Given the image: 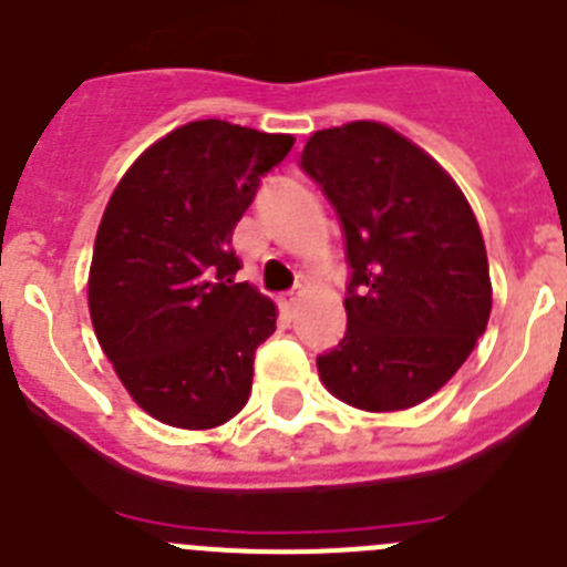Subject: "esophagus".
Returning <instances> with one entry per match:
<instances>
[{
	"label": "esophagus",
	"mask_w": 567,
	"mask_h": 567,
	"mask_svg": "<svg viewBox=\"0 0 567 567\" xmlns=\"http://www.w3.org/2000/svg\"><path fill=\"white\" fill-rule=\"evenodd\" d=\"M279 305H282V310H285V313H293V310H296V305H299V296H296V293H285L282 296V299H279Z\"/></svg>",
	"instance_id": "34e87169"
}]
</instances>
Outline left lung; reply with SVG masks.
Instances as JSON below:
<instances>
[{
    "label": "left lung",
    "instance_id": "left-lung-1",
    "mask_svg": "<svg viewBox=\"0 0 567 567\" xmlns=\"http://www.w3.org/2000/svg\"><path fill=\"white\" fill-rule=\"evenodd\" d=\"M299 166L344 234L347 333L316 359L321 384L367 412L406 410L441 390L492 313L483 234L457 183L375 121L321 130Z\"/></svg>",
    "mask_w": 567,
    "mask_h": 567
}]
</instances>
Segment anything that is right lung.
<instances>
[{
  "instance_id": "1",
  "label": "right lung",
  "mask_w": 567,
  "mask_h": 567,
  "mask_svg": "<svg viewBox=\"0 0 567 567\" xmlns=\"http://www.w3.org/2000/svg\"><path fill=\"white\" fill-rule=\"evenodd\" d=\"M290 146V135L192 121L137 157L106 203L90 316L126 392L157 421L212 430L251 395L277 308L234 282L231 234Z\"/></svg>"
}]
</instances>
